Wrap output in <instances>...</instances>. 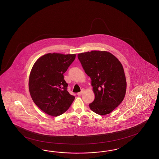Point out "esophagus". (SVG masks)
Wrapping results in <instances>:
<instances>
[{
	"instance_id": "34e87169",
	"label": "esophagus",
	"mask_w": 159,
	"mask_h": 159,
	"mask_svg": "<svg viewBox=\"0 0 159 159\" xmlns=\"http://www.w3.org/2000/svg\"><path fill=\"white\" fill-rule=\"evenodd\" d=\"M83 91H82L81 92H79V93H77V96H80L82 95V94H83Z\"/></svg>"
}]
</instances>
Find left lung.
<instances>
[{
  "label": "left lung",
  "instance_id": "8db88e82",
  "mask_svg": "<svg viewBox=\"0 0 159 159\" xmlns=\"http://www.w3.org/2000/svg\"><path fill=\"white\" fill-rule=\"evenodd\" d=\"M77 58L92 80L95 98L90 108L100 116L110 114L123 101L126 93V81L121 63L107 51L83 52Z\"/></svg>",
  "mask_w": 159,
  "mask_h": 159
}]
</instances>
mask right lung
<instances>
[{
    "label": "right lung",
    "mask_w": 159,
    "mask_h": 159,
    "mask_svg": "<svg viewBox=\"0 0 159 159\" xmlns=\"http://www.w3.org/2000/svg\"><path fill=\"white\" fill-rule=\"evenodd\" d=\"M76 54L49 53L39 58L31 69L29 91L36 106L49 116H57L67 111L75 97L67 92L63 73Z\"/></svg>",
    "instance_id": "add662e5"
}]
</instances>
